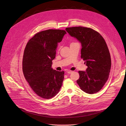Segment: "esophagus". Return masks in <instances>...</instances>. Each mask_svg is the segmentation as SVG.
<instances>
[{
    "mask_svg": "<svg viewBox=\"0 0 126 126\" xmlns=\"http://www.w3.org/2000/svg\"><path fill=\"white\" fill-rule=\"evenodd\" d=\"M72 71H70V70H69V71H67V73L68 74H70L71 73H72Z\"/></svg>",
    "mask_w": 126,
    "mask_h": 126,
    "instance_id": "34e87169",
    "label": "esophagus"
}]
</instances>
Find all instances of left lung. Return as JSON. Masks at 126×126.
I'll return each instance as SVG.
<instances>
[{"label":"left lung","instance_id":"left-lung-1","mask_svg":"<svg viewBox=\"0 0 126 126\" xmlns=\"http://www.w3.org/2000/svg\"><path fill=\"white\" fill-rule=\"evenodd\" d=\"M65 30L81 43V57L87 66L86 71H79L80 78L77 82L86 93L95 94L103 88L109 76L111 61L107 44L91 28L77 26Z\"/></svg>","mask_w":126,"mask_h":126}]
</instances>
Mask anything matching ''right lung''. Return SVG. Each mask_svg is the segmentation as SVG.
Masks as SVG:
<instances>
[{
  "label": "right lung",
  "instance_id": "1",
  "mask_svg": "<svg viewBox=\"0 0 126 126\" xmlns=\"http://www.w3.org/2000/svg\"><path fill=\"white\" fill-rule=\"evenodd\" d=\"M66 32L64 30H47L37 33L28 42L24 49L22 70L25 79L35 93L49 99L60 91L64 72L51 68L58 43Z\"/></svg>",
  "mask_w": 126,
  "mask_h": 126
}]
</instances>
